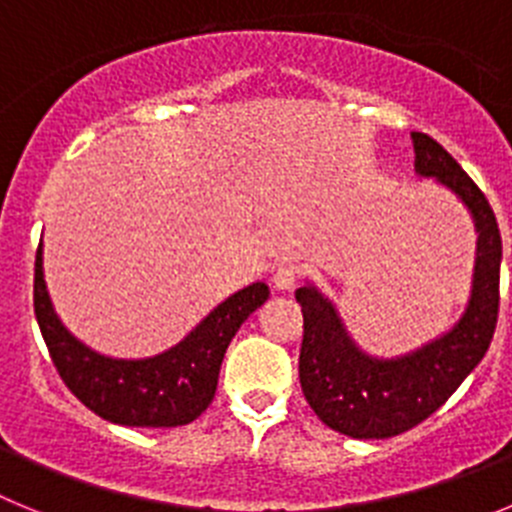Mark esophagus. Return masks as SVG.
<instances>
[{
    "label": "esophagus",
    "instance_id": "obj_1",
    "mask_svg": "<svg viewBox=\"0 0 512 512\" xmlns=\"http://www.w3.org/2000/svg\"><path fill=\"white\" fill-rule=\"evenodd\" d=\"M300 277H302L300 264H279L277 269H274L271 282H274V287L277 289H292L297 282H300Z\"/></svg>",
    "mask_w": 512,
    "mask_h": 512
}]
</instances>
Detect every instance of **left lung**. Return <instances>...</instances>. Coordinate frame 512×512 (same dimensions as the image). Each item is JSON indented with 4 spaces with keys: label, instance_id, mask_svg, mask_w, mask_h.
<instances>
[{
    "label": "left lung",
    "instance_id": "obj_1",
    "mask_svg": "<svg viewBox=\"0 0 512 512\" xmlns=\"http://www.w3.org/2000/svg\"><path fill=\"white\" fill-rule=\"evenodd\" d=\"M415 171L459 194L477 225L472 300L459 323L436 341L397 359L366 356L343 328L336 307L315 287L295 292L302 305L300 384L328 428L351 438H390L410 431L449 400L490 348L500 310L503 238L485 192L441 143L413 133Z\"/></svg>",
    "mask_w": 512,
    "mask_h": 512
}]
</instances>
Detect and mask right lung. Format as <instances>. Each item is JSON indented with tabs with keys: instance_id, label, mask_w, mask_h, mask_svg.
Listing matches in <instances>:
<instances>
[{
	"instance_id": "obj_1",
	"label": "right lung",
	"mask_w": 512,
	"mask_h": 512,
	"mask_svg": "<svg viewBox=\"0 0 512 512\" xmlns=\"http://www.w3.org/2000/svg\"><path fill=\"white\" fill-rule=\"evenodd\" d=\"M269 297L256 282L217 305L197 328L151 359H110L76 341L53 312L43 279V248L35 256V318L63 384L99 418L135 428H174L200 418L212 402L220 364L243 320Z\"/></svg>"
}]
</instances>
